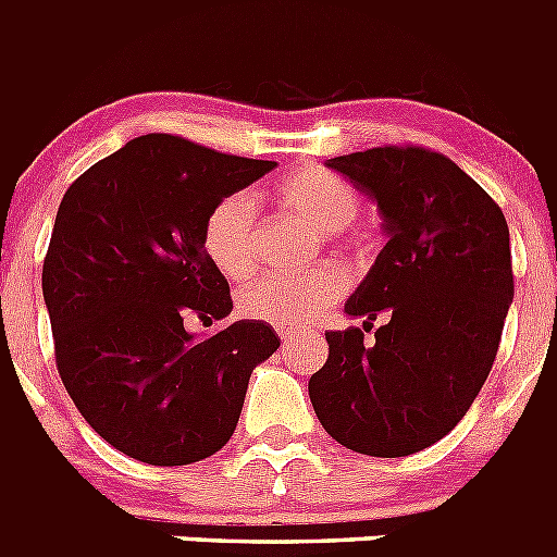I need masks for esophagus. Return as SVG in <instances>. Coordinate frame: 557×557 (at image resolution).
Returning a JSON list of instances; mask_svg holds the SVG:
<instances>
[{
  "mask_svg": "<svg viewBox=\"0 0 557 557\" xmlns=\"http://www.w3.org/2000/svg\"><path fill=\"white\" fill-rule=\"evenodd\" d=\"M275 332H278V337H282L284 346H287V343H295V337H298V332H295V329H289V326H278Z\"/></svg>",
  "mask_w": 557,
  "mask_h": 557,
  "instance_id": "obj_1",
  "label": "esophagus"
}]
</instances>
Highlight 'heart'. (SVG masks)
<instances>
[{"label": "heart", "mask_w": 557, "mask_h": 557, "mask_svg": "<svg viewBox=\"0 0 557 557\" xmlns=\"http://www.w3.org/2000/svg\"><path fill=\"white\" fill-rule=\"evenodd\" d=\"M275 200L293 218L321 234L348 228L359 214V195L346 178L323 166H307L284 175ZM253 200L243 191L225 195L211 206L200 231L203 253L225 278H245L253 268ZM346 293V275L334 268L314 270L301 278L262 275L239 293V309L253 321L273 326H301L326 312Z\"/></svg>", "instance_id": "obj_1"}]
</instances>
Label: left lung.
Here are the masks:
<instances>
[{"label":"left lung","mask_w":557,"mask_h":557,"mask_svg":"<svg viewBox=\"0 0 557 557\" xmlns=\"http://www.w3.org/2000/svg\"><path fill=\"white\" fill-rule=\"evenodd\" d=\"M326 166L376 200L387 245L346 301L362 326L326 332L309 398L346 449L416 455L455 430L494 366L513 301L508 223L474 178L424 147H373Z\"/></svg>","instance_id":"1"}]
</instances>
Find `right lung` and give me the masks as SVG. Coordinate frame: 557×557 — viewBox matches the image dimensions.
<instances>
[{
  "mask_svg": "<svg viewBox=\"0 0 557 557\" xmlns=\"http://www.w3.org/2000/svg\"><path fill=\"white\" fill-rule=\"evenodd\" d=\"M273 166L147 133L63 195L41 273L58 373L91 430L122 455L189 466L223 449L250 373L282 346L264 321H236L206 339L184 326L234 309L200 245L206 214Z\"/></svg>",
  "mask_w": 557,
  "mask_h": 557,
  "instance_id": "add662e5",
  "label": "right lung"
}]
</instances>
